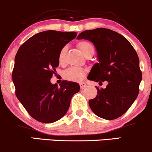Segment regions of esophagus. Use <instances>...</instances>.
Segmentation results:
<instances>
[{"label":"esophagus","mask_w":152,"mask_h":152,"mask_svg":"<svg viewBox=\"0 0 152 152\" xmlns=\"http://www.w3.org/2000/svg\"><path fill=\"white\" fill-rule=\"evenodd\" d=\"M80 87H81V89H84V88H86V83H84V82L80 83Z\"/></svg>","instance_id":"1"}]
</instances>
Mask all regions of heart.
<instances>
[{
  "label": "heart",
  "mask_w": 152,
  "mask_h": 152,
  "mask_svg": "<svg viewBox=\"0 0 152 152\" xmlns=\"http://www.w3.org/2000/svg\"><path fill=\"white\" fill-rule=\"evenodd\" d=\"M77 45L86 58L91 57L94 55L95 51L94 46L90 42L86 40L80 41L78 42ZM67 50L68 48L66 46L63 47L60 50L58 54V63L60 65H63L64 63ZM85 76H86V71L83 68L79 67L68 68L63 73L65 79L71 81H80L84 79Z\"/></svg>",
  "instance_id": "heart-1"
}]
</instances>
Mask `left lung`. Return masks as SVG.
I'll return each mask as SVG.
<instances>
[{"instance_id": "1", "label": "left lung", "mask_w": 152, "mask_h": 152, "mask_svg": "<svg viewBox=\"0 0 152 152\" xmlns=\"http://www.w3.org/2000/svg\"><path fill=\"white\" fill-rule=\"evenodd\" d=\"M78 39H87L94 44L98 63H95L87 79L102 84L96 97L89 101L95 115L105 120L123 115L133 104L139 92L142 73L139 59L129 41L119 33L106 28H96L80 33Z\"/></svg>"}]
</instances>
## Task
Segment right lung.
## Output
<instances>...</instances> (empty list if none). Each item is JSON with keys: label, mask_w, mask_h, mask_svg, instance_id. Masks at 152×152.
Here are the masks:
<instances>
[{"label": "right lung", "mask_w": 152, "mask_h": 152, "mask_svg": "<svg viewBox=\"0 0 152 152\" xmlns=\"http://www.w3.org/2000/svg\"><path fill=\"white\" fill-rule=\"evenodd\" d=\"M76 32L48 30L34 34L18 50L12 73L16 95L34 119L44 123L58 121L67 113L79 84L63 81L58 86L50 79L59 66L58 54Z\"/></svg>", "instance_id": "add662e5"}]
</instances>
